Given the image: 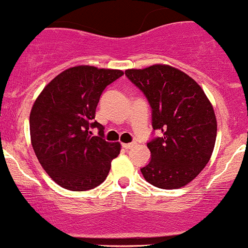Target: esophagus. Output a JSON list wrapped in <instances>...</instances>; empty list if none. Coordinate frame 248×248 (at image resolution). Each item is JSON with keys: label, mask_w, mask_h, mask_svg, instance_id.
Listing matches in <instances>:
<instances>
[{"label": "esophagus", "mask_w": 248, "mask_h": 248, "mask_svg": "<svg viewBox=\"0 0 248 248\" xmlns=\"http://www.w3.org/2000/svg\"><path fill=\"white\" fill-rule=\"evenodd\" d=\"M134 146H135L134 142H131V143H123V144H122V147H123L124 149H126V151H127V149L132 148V147H134Z\"/></svg>", "instance_id": "1"}]
</instances>
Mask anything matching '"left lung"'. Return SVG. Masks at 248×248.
Returning a JSON list of instances; mask_svg holds the SVG:
<instances>
[{"label":"left lung","instance_id":"1","mask_svg":"<svg viewBox=\"0 0 248 248\" xmlns=\"http://www.w3.org/2000/svg\"><path fill=\"white\" fill-rule=\"evenodd\" d=\"M127 79L146 96L153 132L147 147L151 161L141 169L144 180L163 189L194 180L213 152L217 122L212 105L193 78L168 65L126 70Z\"/></svg>","mask_w":248,"mask_h":248}]
</instances>
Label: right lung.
I'll return each mask as SVG.
<instances>
[{
    "instance_id": "obj_1",
    "label": "right lung",
    "mask_w": 248,
    "mask_h": 248,
    "mask_svg": "<svg viewBox=\"0 0 248 248\" xmlns=\"http://www.w3.org/2000/svg\"><path fill=\"white\" fill-rule=\"evenodd\" d=\"M124 75L119 70L77 66L56 76L30 114L31 143L42 168L62 188L84 192L106 180L121 144L105 140L95 111L104 90ZM99 130L97 137L91 130Z\"/></svg>"
}]
</instances>
